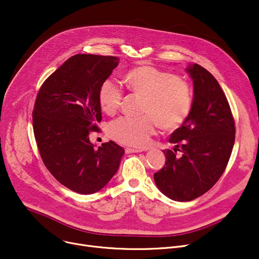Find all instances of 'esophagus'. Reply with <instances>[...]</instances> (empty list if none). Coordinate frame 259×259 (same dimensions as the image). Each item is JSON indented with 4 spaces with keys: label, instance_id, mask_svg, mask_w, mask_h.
Listing matches in <instances>:
<instances>
[{
    "label": "esophagus",
    "instance_id": "34e87169",
    "mask_svg": "<svg viewBox=\"0 0 259 259\" xmlns=\"http://www.w3.org/2000/svg\"><path fill=\"white\" fill-rule=\"evenodd\" d=\"M127 153H139L142 152L143 149H138V148H126L125 150Z\"/></svg>",
    "mask_w": 259,
    "mask_h": 259
}]
</instances>
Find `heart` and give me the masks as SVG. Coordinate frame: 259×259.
Segmentation results:
<instances>
[{"label": "heart", "mask_w": 259, "mask_h": 259, "mask_svg": "<svg viewBox=\"0 0 259 259\" xmlns=\"http://www.w3.org/2000/svg\"><path fill=\"white\" fill-rule=\"evenodd\" d=\"M128 90L143 98L141 117L121 116L108 125L112 140L142 147L154 134L156 124L164 131L181 128L193 106L192 89L178 75L151 65L132 68L124 75ZM99 104L107 114H114L121 105L122 91L114 80L105 79L99 88Z\"/></svg>", "instance_id": "obj_1"}]
</instances>
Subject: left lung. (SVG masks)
I'll return each instance as SVG.
<instances>
[{
	"label": "left lung",
	"mask_w": 259,
	"mask_h": 259,
	"mask_svg": "<svg viewBox=\"0 0 259 259\" xmlns=\"http://www.w3.org/2000/svg\"><path fill=\"white\" fill-rule=\"evenodd\" d=\"M194 84L191 113L169 139L166 162L154 173L157 188L176 201L195 199L216 184L230 159L235 141V121L219 81L205 68H187Z\"/></svg>",
	"instance_id": "1"
}]
</instances>
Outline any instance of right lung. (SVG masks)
<instances>
[{
    "instance_id": "right-lung-1",
    "label": "right lung",
    "mask_w": 259,
    "mask_h": 259,
    "mask_svg": "<svg viewBox=\"0 0 259 259\" xmlns=\"http://www.w3.org/2000/svg\"><path fill=\"white\" fill-rule=\"evenodd\" d=\"M118 65L115 57L75 54L40 86L32 126L40 157L58 182L79 194L104 188L124 149L110 141L95 149L89 134L102 120L99 88Z\"/></svg>"
}]
</instances>
